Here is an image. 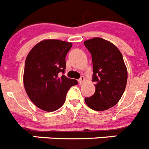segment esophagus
I'll list each match as a JSON object with an SVG mask.
<instances>
[{
	"mask_svg": "<svg viewBox=\"0 0 149 149\" xmlns=\"http://www.w3.org/2000/svg\"><path fill=\"white\" fill-rule=\"evenodd\" d=\"M84 81H85V77H84V76H81V78L78 80V82H79V84H82L84 82Z\"/></svg>",
	"mask_w": 149,
	"mask_h": 149,
	"instance_id": "esophagus-1",
	"label": "esophagus"
}]
</instances>
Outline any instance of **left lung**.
Segmentation results:
<instances>
[{"label":"left lung","instance_id":"8db88e82","mask_svg":"<svg viewBox=\"0 0 149 149\" xmlns=\"http://www.w3.org/2000/svg\"><path fill=\"white\" fill-rule=\"evenodd\" d=\"M92 55L93 81L95 92L85 102L89 107L102 111L115 106L122 98L126 87L127 72L123 56L116 46L101 38L84 42Z\"/></svg>","mask_w":149,"mask_h":149}]
</instances>
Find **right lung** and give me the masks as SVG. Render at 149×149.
Returning a JSON list of instances; mask_svg holds the SVG:
<instances>
[{"instance_id":"1","label":"right lung","mask_w":149,"mask_h":149,"mask_svg":"<svg viewBox=\"0 0 149 149\" xmlns=\"http://www.w3.org/2000/svg\"><path fill=\"white\" fill-rule=\"evenodd\" d=\"M71 48V42L47 39L36 45L27 55L24 85L30 99L41 110H58L65 103L68 89L77 84L76 80L63 74L65 56Z\"/></svg>"}]
</instances>
